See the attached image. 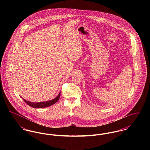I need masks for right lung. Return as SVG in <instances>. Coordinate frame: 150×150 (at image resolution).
Returning <instances> with one entry per match:
<instances>
[{"mask_svg": "<svg viewBox=\"0 0 150 150\" xmlns=\"http://www.w3.org/2000/svg\"><path fill=\"white\" fill-rule=\"evenodd\" d=\"M60 93H59V94L53 100H48V101H46V102H31L28 101L26 100H24L23 98H22V100H23L29 106L31 107H33V108H44V107H47L48 106H50L51 105H53V104H54L55 103H56L57 101L59 100V98L60 97Z\"/></svg>", "mask_w": 150, "mask_h": 150, "instance_id": "1", "label": "right lung"}]
</instances>
